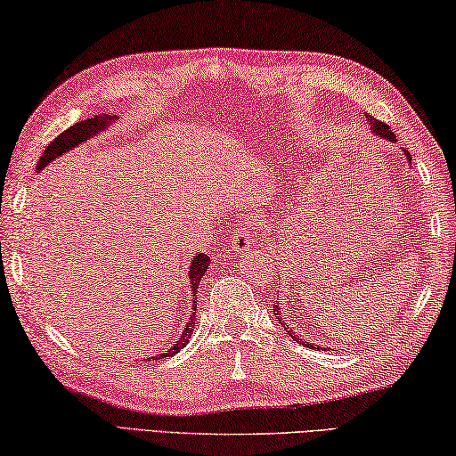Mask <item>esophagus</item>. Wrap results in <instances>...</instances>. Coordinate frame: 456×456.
<instances>
[{
  "mask_svg": "<svg viewBox=\"0 0 456 456\" xmlns=\"http://www.w3.org/2000/svg\"><path fill=\"white\" fill-rule=\"evenodd\" d=\"M249 241H251V231L248 225H240L237 229H233V233H231V248H233V251H243L246 248H249Z\"/></svg>",
  "mask_w": 456,
  "mask_h": 456,
  "instance_id": "34e87169",
  "label": "esophagus"
}]
</instances>
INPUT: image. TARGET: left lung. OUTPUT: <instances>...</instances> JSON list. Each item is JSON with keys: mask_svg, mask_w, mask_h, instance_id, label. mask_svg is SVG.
Returning <instances> with one entry per match:
<instances>
[{"mask_svg": "<svg viewBox=\"0 0 456 456\" xmlns=\"http://www.w3.org/2000/svg\"><path fill=\"white\" fill-rule=\"evenodd\" d=\"M369 125H370V131L372 133H375L377 134V137H380V139H387V141H393V142H397V139H395V134H393V131H391V128H389V125H385V122H380V120H377V118H372V117H369ZM403 153H405V158L407 159H410V163H411V155L410 153H407L405 151V149H403ZM272 309H274V315H276V322H281V325H282V328L284 330H287L289 331V336L290 338H293L295 339V342H298V344H303V346H307V348H315V346L314 344H305L303 342V339L301 338H298V336H295L293 334V331H290L289 330V325L287 323H284V322H287V319H282L281 317V303H274V307H272Z\"/></svg>", "mask_w": 456, "mask_h": 456, "instance_id": "left-lung-1", "label": "left lung"}]
</instances>
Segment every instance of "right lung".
<instances>
[{"label":"right lung","mask_w":456,"mask_h":456,"mask_svg":"<svg viewBox=\"0 0 456 456\" xmlns=\"http://www.w3.org/2000/svg\"><path fill=\"white\" fill-rule=\"evenodd\" d=\"M117 120V117H110V114H98V117H92L87 120H79L76 122V125L67 128V131H63L59 134V137H54L49 147L45 149L43 155H40V159L37 163V169L40 172V169L49 166L51 161H54L57 158H61V155L69 151V149L81 145V142L96 137V134H100L102 131H106V126L110 125V122ZM210 264V257L207 254H199L192 257V264H190V270H188V278H190V289H192V297H194V305H196V293H199V284L202 281V276L207 274V268ZM194 317H196V307H194V314L190 315L188 323L184 331H182V336L178 338V342H175L172 348H167L163 354H158L153 356V360H159V358H167V356H174L175 352H180L182 348H186V344L190 342V336H192V328H194Z\"/></svg>","instance_id":"add662e5"}]
</instances>
